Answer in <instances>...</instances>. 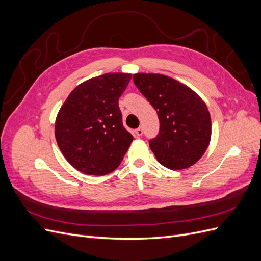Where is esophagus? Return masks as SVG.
Returning a JSON list of instances; mask_svg holds the SVG:
<instances>
[{
	"label": "esophagus",
	"instance_id": "1",
	"mask_svg": "<svg viewBox=\"0 0 261 261\" xmlns=\"http://www.w3.org/2000/svg\"><path fill=\"white\" fill-rule=\"evenodd\" d=\"M135 134L137 136H141L144 134V129H143V127H138L137 129H135Z\"/></svg>",
	"mask_w": 261,
	"mask_h": 261
}]
</instances>
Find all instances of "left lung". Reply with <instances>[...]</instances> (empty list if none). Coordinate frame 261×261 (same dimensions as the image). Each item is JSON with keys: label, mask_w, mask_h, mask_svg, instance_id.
I'll use <instances>...</instances> for the list:
<instances>
[{"label": "left lung", "mask_w": 261, "mask_h": 261, "mask_svg": "<svg viewBox=\"0 0 261 261\" xmlns=\"http://www.w3.org/2000/svg\"><path fill=\"white\" fill-rule=\"evenodd\" d=\"M133 80L159 117V134L149 141L156 160L170 170L192 167L211 139V117L204 101L169 76L137 73Z\"/></svg>", "instance_id": "obj_1"}]
</instances>
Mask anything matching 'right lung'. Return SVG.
Returning a JSON list of instances; mask_svg holds the SVG:
<instances>
[{
    "label": "right lung",
    "instance_id": "right-lung-1",
    "mask_svg": "<svg viewBox=\"0 0 261 261\" xmlns=\"http://www.w3.org/2000/svg\"><path fill=\"white\" fill-rule=\"evenodd\" d=\"M132 74L107 73L78 85L55 118V139L65 159L88 175H106L121 164L133 136L125 129L118 98Z\"/></svg>",
    "mask_w": 261,
    "mask_h": 261
}]
</instances>
